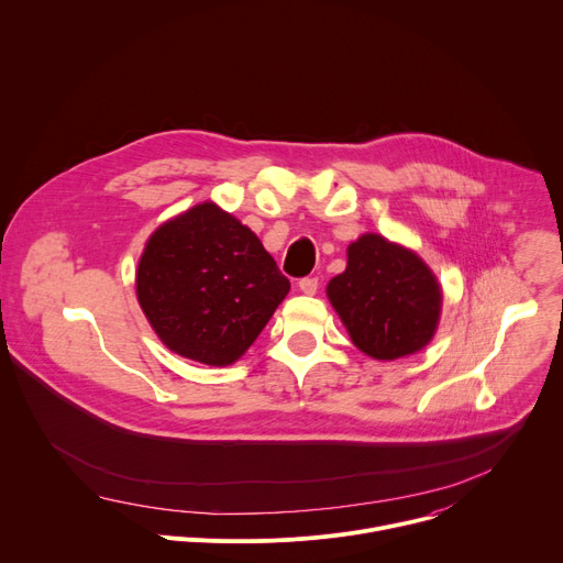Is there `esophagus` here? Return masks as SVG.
Segmentation results:
<instances>
[{
  "mask_svg": "<svg viewBox=\"0 0 563 563\" xmlns=\"http://www.w3.org/2000/svg\"><path fill=\"white\" fill-rule=\"evenodd\" d=\"M318 285H320L318 278H311V276L298 280V289H300L302 294H307V296H313V294L318 291Z\"/></svg>",
  "mask_w": 563,
  "mask_h": 563,
  "instance_id": "1",
  "label": "esophagus"
}]
</instances>
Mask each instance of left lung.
Here are the masks:
<instances>
[{
	"label": "left lung",
	"mask_w": 563,
	"mask_h": 563,
	"mask_svg": "<svg viewBox=\"0 0 563 563\" xmlns=\"http://www.w3.org/2000/svg\"><path fill=\"white\" fill-rule=\"evenodd\" d=\"M328 298L352 343L376 361L423 350L437 332L443 300L430 267L378 233L347 247V269L330 280Z\"/></svg>",
	"instance_id": "obj_1"
}]
</instances>
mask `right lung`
I'll use <instances>...</instances> for the list:
<instances>
[{
  "instance_id": "right-lung-1",
  "label": "right lung",
  "mask_w": 563,
  "mask_h": 563,
  "mask_svg": "<svg viewBox=\"0 0 563 563\" xmlns=\"http://www.w3.org/2000/svg\"><path fill=\"white\" fill-rule=\"evenodd\" d=\"M135 291L172 352L222 367L258 339L289 280L250 227L202 202L151 233Z\"/></svg>"
}]
</instances>
